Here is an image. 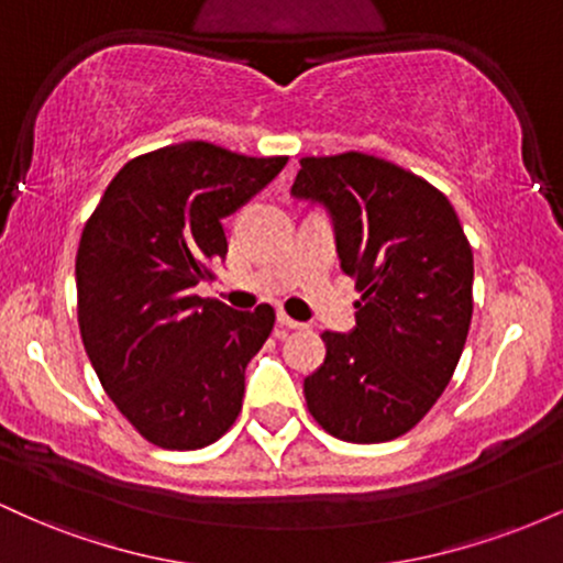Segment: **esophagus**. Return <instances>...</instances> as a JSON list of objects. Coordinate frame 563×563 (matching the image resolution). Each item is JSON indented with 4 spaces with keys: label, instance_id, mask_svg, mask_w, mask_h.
I'll list each match as a JSON object with an SVG mask.
<instances>
[{
    "label": "esophagus",
    "instance_id": "1",
    "mask_svg": "<svg viewBox=\"0 0 563 563\" xmlns=\"http://www.w3.org/2000/svg\"><path fill=\"white\" fill-rule=\"evenodd\" d=\"M277 325L280 328H286V331H301L303 328V322H299V320H294V318H288V314H277Z\"/></svg>",
    "mask_w": 563,
    "mask_h": 563
}]
</instances>
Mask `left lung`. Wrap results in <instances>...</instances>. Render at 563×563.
I'll list each match as a JSON object with an SVG mask.
<instances>
[{
	"label": "left lung",
	"mask_w": 563,
	"mask_h": 563,
	"mask_svg": "<svg viewBox=\"0 0 563 563\" xmlns=\"http://www.w3.org/2000/svg\"><path fill=\"white\" fill-rule=\"evenodd\" d=\"M290 187L331 211L341 269L354 277L352 333H322L325 363L303 378L328 434L378 444L434 407L461 360L474 312V254L444 192L367 156H307Z\"/></svg>",
	"instance_id": "1"
}]
</instances>
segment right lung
Instances as JSON below:
<instances>
[{
  "label": "right lung",
  "instance_id": "add662e5",
  "mask_svg": "<svg viewBox=\"0 0 563 563\" xmlns=\"http://www.w3.org/2000/svg\"><path fill=\"white\" fill-rule=\"evenodd\" d=\"M203 140L124 164L87 219L76 254L79 328L102 389L151 444L198 450L235 423L245 365L275 309L200 299L228 256L222 219L286 166Z\"/></svg>",
  "mask_w": 563,
  "mask_h": 563
}]
</instances>
